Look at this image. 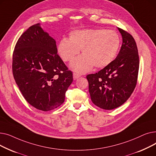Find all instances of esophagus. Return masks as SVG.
I'll list each match as a JSON object with an SVG mask.
<instances>
[{"label": "esophagus", "mask_w": 156, "mask_h": 156, "mask_svg": "<svg viewBox=\"0 0 156 156\" xmlns=\"http://www.w3.org/2000/svg\"><path fill=\"white\" fill-rule=\"evenodd\" d=\"M81 76L80 75H79V74H77L76 73H73V79L74 80H76L77 78H80Z\"/></svg>", "instance_id": "obj_1"}]
</instances>
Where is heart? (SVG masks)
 I'll return each instance as SVG.
<instances>
[{"mask_svg":"<svg viewBox=\"0 0 156 156\" xmlns=\"http://www.w3.org/2000/svg\"><path fill=\"white\" fill-rule=\"evenodd\" d=\"M120 46V38L112 30L85 29L71 31L69 40L63 38L57 45V52L64 61H71L70 68L78 73H85L95 66L103 68L115 59Z\"/></svg>","mask_w":156,"mask_h":156,"instance_id":"1","label":"heart"}]
</instances>
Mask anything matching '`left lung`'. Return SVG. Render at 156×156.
<instances>
[{
	"label": "left lung",
	"mask_w": 156,
	"mask_h": 156,
	"mask_svg": "<svg viewBox=\"0 0 156 156\" xmlns=\"http://www.w3.org/2000/svg\"><path fill=\"white\" fill-rule=\"evenodd\" d=\"M122 36L120 51L110 64L95 74L87 76L92 102L111 110L123 104L135 88L139 69V57L133 37L118 28Z\"/></svg>",
	"instance_id": "left-lung-1"
}]
</instances>
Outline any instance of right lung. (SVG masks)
<instances>
[{"label":"right lung","mask_w":156,"mask_h":156,"mask_svg":"<svg viewBox=\"0 0 156 156\" xmlns=\"http://www.w3.org/2000/svg\"><path fill=\"white\" fill-rule=\"evenodd\" d=\"M16 83L26 101L36 109L48 111L61 105L73 82V73L57 54L55 40L40 23L18 39L12 56Z\"/></svg>","instance_id":"1"}]
</instances>
